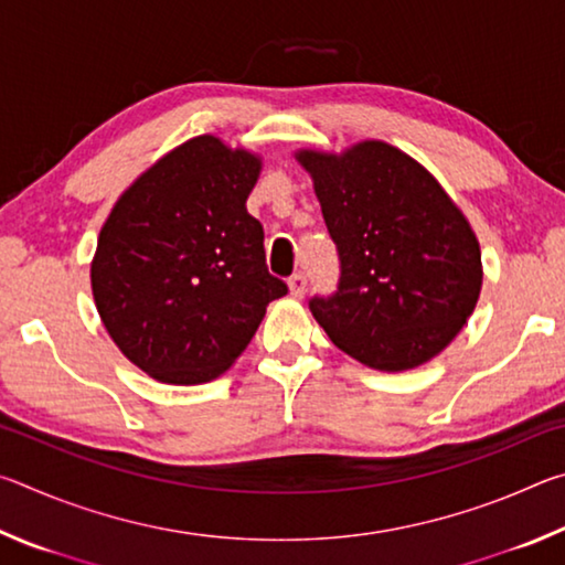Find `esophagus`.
Here are the masks:
<instances>
[{
	"mask_svg": "<svg viewBox=\"0 0 565 565\" xmlns=\"http://www.w3.org/2000/svg\"><path fill=\"white\" fill-rule=\"evenodd\" d=\"M289 291L294 299H301V296L306 294V276L303 274H294L289 279Z\"/></svg>",
	"mask_w": 565,
	"mask_h": 565,
	"instance_id": "1",
	"label": "esophagus"
}]
</instances>
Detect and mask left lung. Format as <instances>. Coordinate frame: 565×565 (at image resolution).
Instances as JSON below:
<instances>
[{"instance_id": "1", "label": "left lung", "mask_w": 565, "mask_h": 565, "mask_svg": "<svg viewBox=\"0 0 565 565\" xmlns=\"http://www.w3.org/2000/svg\"><path fill=\"white\" fill-rule=\"evenodd\" d=\"M339 248L337 294L309 309L337 347L376 371H408L441 353L481 294V246L436 177L386 141L341 154L299 149Z\"/></svg>"}]
</instances>
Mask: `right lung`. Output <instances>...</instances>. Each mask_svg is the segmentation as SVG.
Here are the masks:
<instances>
[{"mask_svg": "<svg viewBox=\"0 0 565 565\" xmlns=\"http://www.w3.org/2000/svg\"><path fill=\"white\" fill-rule=\"evenodd\" d=\"M259 174V154L202 134L151 164L102 226L94 303L124 356L161 384L222 376L286 294L246 212Z\"/></svg>", "mask_w": 565, "mask_h": 565, "instance_id": "add662e5", "label": "right lung"}]
</instances>
